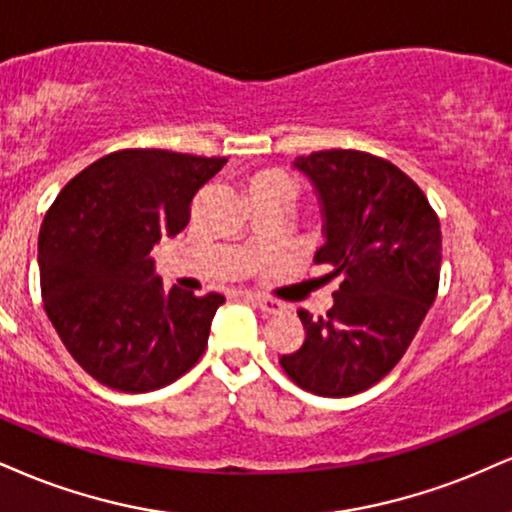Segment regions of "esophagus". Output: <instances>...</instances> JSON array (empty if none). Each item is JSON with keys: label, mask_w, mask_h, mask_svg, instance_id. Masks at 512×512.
Wrapping results in <instances>:
<instances>
[{"label": "esophagus", "mask_w": 512, "mask_h": 512, "mask_svg": "<svg viewBox=\"0 0 512 512\" xmlns=\"http://www.w3.org/2000/svg\"><path fill=\"white\" fill-rule=\"evenodd\" d=\"M245 298L252 300V303L260 307L262 312H267V315H281L283 312V303H279V300L264 298V295H252V293H245Z\"/></svg>", "instance_id": "34e87169"}]
</instances>
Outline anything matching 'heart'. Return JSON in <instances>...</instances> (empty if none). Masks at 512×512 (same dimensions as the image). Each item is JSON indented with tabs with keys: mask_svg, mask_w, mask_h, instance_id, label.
<instances>
[{
	"mask_svg": "<svg viewBox=\"0 0 512 512\" xmlns=\"http://www.w3.org/2000/svg\"><path fill=\"white\" fill-rule=\"evenodd\" d=\"M260 181H281V183H288V178L283 176L281 171H262V174L255 178V183H260Z\"/></svg>",
	"mask_w": 512,
	"mask_h": 512,
	"instance_id": "obj_1",
	"label": "heart"
}]
</instances>
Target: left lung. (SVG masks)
Returning <instances> with one entry per match:
<instances>
[{"label": "left lung", "mask_w": 512, "mask_h": 512, "mask_svg": "<svg viewBox=\"0 0 512 512\" xmlns=\"http://www.w3.org/2000/svg\"><path fill=\"white\" fill-rule=\"evenodd\" d=\"M319 195L326 243L317 264L341 274L334 307L298 310L305 341L281 355L300 389L346 398L381 381L415 338L439 291L441 224L408 174L360 150L295 159Z\"/></svg>", "instance_id": "8db88e82"}]
</instances>
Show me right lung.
<instances>
[{
  "mask_svg": "<svg viewBox=\"0 0 512 512\" xmlns=\"http://www.w3.org/2000/svg\"><path fill=\"white\" fill-rule=\"evenodd\" d=\"M224 157L119 150L64 186L38 238L54 329L92 379L123 393L162 389L207 348L224 295L164 291L150 250L186 229L190 202Z\"/></svg>",
  "mask_w": 512,
  "mask_h": 512,
  "instance_id": "add662e5",
  "label": "right lung"
}]
</instances>
